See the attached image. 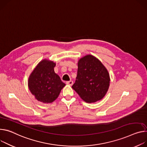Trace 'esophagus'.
Here are the masks:
<instances>
[{
  "label": "esophagus",
  "mask_w": 147,
  "mask_h": 147,
  "mask_svg": "<svg viewBox=\"0 0 147 147\" xmlns=\"http://www.w3.org/2000/svg\"><path fill=\"white\" fill-rule=\"evenodd\" d=\"M73 84V82L71 81V80L68 81V82H66V84H67V85H69V86H72Z\"/></svg>",
  "instance_id": "1"
}]
</instances>
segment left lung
<instances>
[{
	"instance_id": "left-lung-1",
	"label": "left lung",
	"mask_w": 147,
	"mask_h": 147,
	"mask_svg": "<svg viewBox=\"0 0 147 147\" xmlns=\"http://www.w3.org/2000/svg\"><path fill=\"white\" fill-rule=\"evenodd\" d=\"M109 73L101 62L88 55L78 61L77 75L72 88L87 102L101 100L110 86Z\"/></svg>"
}]
</instances>
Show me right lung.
<instances>
[{"label":"right lung","mask_w":147,"mask_h":147,"mask_svg":"<svg viewBox=\"0 0 147 147\" xmlns=\"http://www.w3.org/2000/svg\"><path fill=\"white\" fill-rule=\"evenodd\" d=\"M56 63L49 60L40 62L30 74L28 87L32 94L38 101L51 103L59 96L65 86L60 77L55 73Z\"/></svg>","instance_id":"right-lung-1"}]
</instances>
